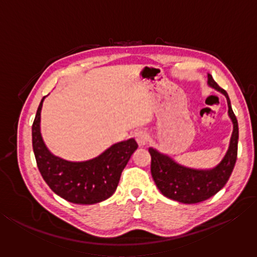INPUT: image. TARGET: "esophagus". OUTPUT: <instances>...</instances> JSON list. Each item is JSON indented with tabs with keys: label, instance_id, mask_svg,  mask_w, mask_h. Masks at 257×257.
<instances>
[{
	"label": "esophagus",
	"instance_id": "obj_1",
	"mask_svg": "<svg viewBox=\"0 0 257 257\" xmlns=\"http://www.w3.org/2000/svg\"><path fill=\"white\" fill-rule=\"evenodd\" d=\"M135 138H136L139 146H145L150 141L149 135H147V133L144 132V130H137V132L135 133Z\"/></svg>",
	"mask_w": 257,
	"mask_h": 257
}]
</instances>
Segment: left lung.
<instances>
[{
	"label": "left lung",
	"mask_w": 257,
	"mask_h": 257,
	"mask_svg": "<svg viewBox=\"0 0 257 257\" xmlns=\"http://www.w3.org/2000/svg\"><path fill=\"white\" fill-rule=\"evenodd\" d=\"M207 85L227 98L228 114L233 124L229 149L222 161L213 169L198 170L184 167L170 156L160 153L152 147L149 149L152 158L151 172L156 187L165 197L184 204H196L214 196L227 184L237 160L238 121L231 108L229 96L211 75H207Z\"/></svg>",
	"instance_id": "1"
}]
</instances>
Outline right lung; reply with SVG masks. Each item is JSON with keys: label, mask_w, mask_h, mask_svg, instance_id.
<instances>
[{"label": "right lung", "mask_w": 257, "mask_h": 257, "mask_svg": "<svg viewBox=\"0 0 257 257\" xmlns=\"http://www.w3.org/2000/svg\"><path fill=\"white\" fill-rule=\"evenodd\" d=\"M42 98L35 116L32 135L33 150L43 179L60 197L75 204L99 203L111 197L118 187L121 172L137 150L134 138L108 147L96 158L71 162L55 156L47 149L41 134Z\"/></svg>", "instance_id": "1"}]
</instances>
